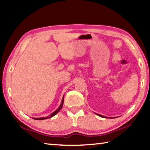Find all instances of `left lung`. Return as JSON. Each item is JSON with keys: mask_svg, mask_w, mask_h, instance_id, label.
<instances>
[{"mask_svg": "<svg viewBox=\"0 0 150 150\" xmlns=\"http://www.w3.org/2000/svg\"><path fill=\"white\" fill-rule=\"evenodd\" d=\"M95 114H96V115H98V116H99V117H103V118H111V119H113H113H114V118H116L115 117H105V116H103V115H100V114H98V113H95Z\"/></svg>", "mask_w": 150, "mask_h": 150, "instance_id": "8db88e82", "label": "left lung"}]
</instances>
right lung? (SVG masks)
I'll return each instance as SVG.
<instances>
[{
	"instance_id": "add662e5",
	"label": "right lung",
	"mask_w": 150,
	"mask_h": 150,
	"mask_svg": "<svg viewBox=\"0 0 150 150\" xmlns=\"http://www.w3.org/2000/svg\"><path fill=\"white\" fill-rule=\"evenodd\" d=\"M63 103H64V96H63V98H62V102H61V104H60V106L57 108V109L54 111V112H53L52 114L50 115V116H48V117H40V118H33V119H35V120H44V119H49V118H51V117H53L54 115H55L59 112V111L61 110V108H62V106H63Z\"/></svg>"
}]
</instances>
